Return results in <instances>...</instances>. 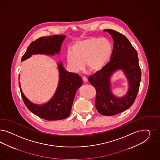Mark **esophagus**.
Here are the masks:
<instances>
[{"mask_svg": "<svg viewBox=\"0 0 160 160\" xmlns=\"http://www.w3.org/2000/svg\"><path fill=\"white\" fill-rule=\"evenodd\" d=\"M82 79L83 81L84 82H87L88 81V79H87V78L86 77H83Z\"/></svg>", "mask_w": 160, "mask_h": 160, "instance_id": "esophagus-1", "label": "esophagus"}]
</instances>
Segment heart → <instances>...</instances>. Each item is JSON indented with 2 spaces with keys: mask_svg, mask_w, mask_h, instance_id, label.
I'll list each match as a JSON object with an SVG mask.
<instances>
[{
  "mask_svg": "<svg viewBox=\"0 0 160 160\" xmlns=\"http://www.w3.org/2000/svg\"><path fill=\"white\" fill-rule=\"evenodd\" d=\"M113 46L107 38H89L77 42L69 51L67 59L74 71L82 69L84 63L92 72H98L108 62L112 55Z\"/></svg>",
  "mask_w": 160,
  "mask_h": 160,
  "instance_id": "1",
  "label": "heart"
}]
</instances>
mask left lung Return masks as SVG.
I'll use <instances>...</instances> for the list:
<instances>
[{
    "label": "left lung",
    "mask_w": 160,
    "mask_h": 160,
    "mask_svg": "<svg viewBox=\"0 0 160 160\" xmlns=\"http://www.w3.org/2000/svg\"><path fill=\"white\" fill-rule=\"evenodd\" d=\"M113 40V51L110 61L100 70L88 78L97 91L95 107L98 112L111 116L122 112L133 104L137 95L141 78L137 52L128 39L117 31L105 29ZM121 70L129 82V89L122 98L115 96L111 91L110 77Z\"/></svg>",
    "instance_id": "1"
}]
</instances>
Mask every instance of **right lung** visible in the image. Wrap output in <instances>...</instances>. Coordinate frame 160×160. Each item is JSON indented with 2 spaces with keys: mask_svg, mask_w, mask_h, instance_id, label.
Listing matches in <instances>:
<instances>
[{
  "mask_svg": "<svg viewBox=\"0 0 160 160\" xmlns=\"http://www.w3.org/2000/svg\"><path fill=\"white\" fill-rule=\"evenodd\" d=\"M65 38L66 36L63 35H53L41 37L32 42L22 58V62L29 58L32 55L41 54L52 56L59 54L62 42ZM58 68L59 82L57 90L52 98L43 104L39 105L31 102L22 92L20 81H19L21 95L27 108L39 117L48 121L67 118L71 113L76 92L82 85V78L77 73L68 72L63 67L62 62L58 63Z\"/></svg>",
  "mask_w": 160,
  "mask_h": 160,
  "instance_id": "1",
  "label": "right lung"
}]
</instances>
